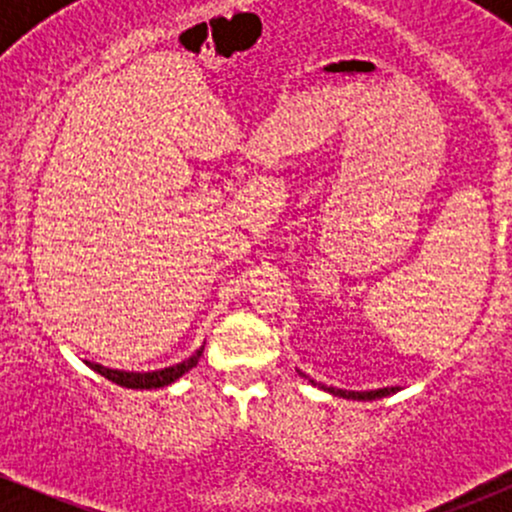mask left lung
I'll return each instance as SVG.
<instances>
[{
	"label": "left lung",
	"mask_w": 512,
	"mask_h": 512,
	"mask_svg": "<svg viewBox=\"0 0 512 512\" xmlns=\"http://www.w3.org/2000/svg\"><path fill=\"white\" fill-rule=\"evenodd\" d=\"M298 373H301V370H298ZM310 383L313 385H317L315 380H310ZM322 390L325 392H330V395H337V397H344V399H358V402H368V399H380V397H385V395H390V392H395V387H392V390H366V392H356V390H337V387H327V385H320Z\"/></svg>",
	"instance_id": "obj_1"
}]
</instances>
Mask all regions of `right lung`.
<instances>
[{"mask_svg": "<svg viewBox=\"0 0 512 512\" xmlns=\"http://www.w3.org/2000/svg\"><path fill=\"white\" fill-rule=\"evenodd\" d=\"M204 354V346L192 354L185 361L175 363V366L161 368V370H146V373H137V370H115V368H105L101 363H91L86 361V366L96 373H101L103 378L113 380L115 385L120 387H129V390H156V387H168L173 385L175 380H180L187 370H192L199 363V358Z\"/></svg>", "mask_w": 512, "mask_h": 512, "instance_id": "obj_1", "label": "right lung"}]
</instances>
